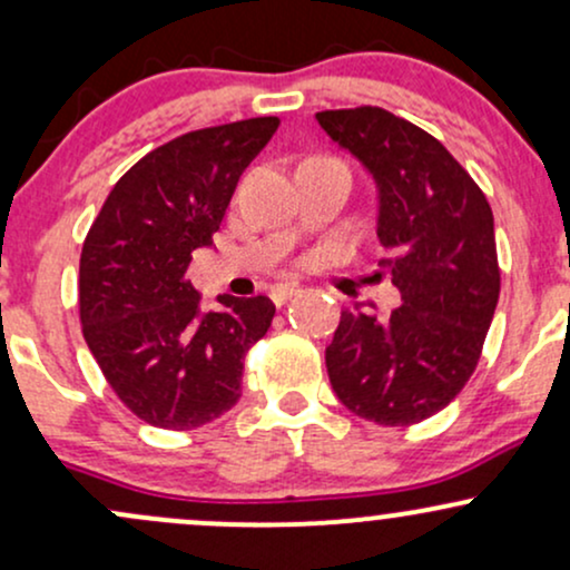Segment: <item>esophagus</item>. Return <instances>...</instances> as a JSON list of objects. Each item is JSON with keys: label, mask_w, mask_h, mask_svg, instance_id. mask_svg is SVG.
<instances>
[{"label": "esophagus", "mask_w": 570, "mask_h": 570, "mask_svg": "<svg viewBox=\"0 0 570 570\" xmlns=\"http://www.w3.org/2000/svg\"><path fill=\"white\" fill-rule=\"evenodd\" d=\"M297 292H299L297 284H278V286H273V289H271V299L276 305H284L286 299L294 297Z\"/></svg>", "instance_id": "1"}]
</instances>
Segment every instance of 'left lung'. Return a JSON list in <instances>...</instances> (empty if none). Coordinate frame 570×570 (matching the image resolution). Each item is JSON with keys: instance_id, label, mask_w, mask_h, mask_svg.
<instances>
[{"instance_id": "obj_1", "label": "left lung", "mask_w": 570, "mask_h": 570, "mask_svg": "<svg viewBox=\"0 0 570 570\" xmlns=\"http://www.w3.org/2000/svg\"><path fill=\"white\" fill-rule=\"evenodd\" d=\"M318 126L377 185L383 273L402 294L389 318L343 311L326 372L353 415L412 426L448 407L480 362L501 292L493 212L442 141L381 107L326 109Z\"/></svg>"}]
</instances>
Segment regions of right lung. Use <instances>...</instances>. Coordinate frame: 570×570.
<instances>
[{"instance_id": "add662e5", "label": "right lung", "mask_w": 570, "mask_h": 570, "mask_svg": "<svg viewBox=\"0 0 570 570\" xmlns=\"http://www.w3.org/2000/svg\"><path fill=\"white\" fill-rule=\"evenodd\" d=\"M278 117L189 130L120 176L80 254L82 337L126 407L158 429L217 421L240 396L248 348L276 305L219 297L200 311L187 267L212 246L240 174L276 134Z\"/></svg>"}]
</instances>
